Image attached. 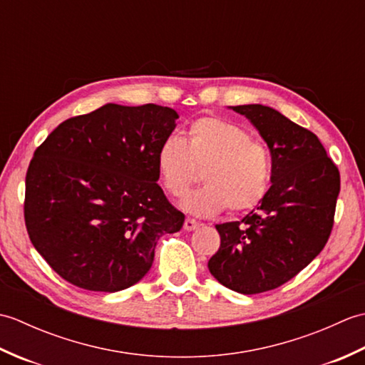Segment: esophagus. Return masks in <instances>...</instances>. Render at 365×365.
Listing matches in <instances>:
<instances>
[{
  "label": "esophagus",
  "instance_id": "1",
  "mask_svg": "<svg viewBox=\"0 0 365 365\" xmlns=\"http://www.w3.org/2000/svg\"><path fill=\"white\" fill-rule=\"evenodd\" d=\"M200 226V222H197L195 218H187L185 220V224H183V229L185 230H195Z\"/></svg>",
  "mask_w": 365,
  "mask_h": 365
}]
</instances>
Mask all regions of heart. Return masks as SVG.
Masks as SVG:
<instances>
[{
	"label": "heart",
	"mask_w": 365,
	"mask_h": 365,
	"mask_svg": "<svg viewBox=\"0 0 365 365\" xmlns=\"http://www.w3.org/2000/svg\"><path fill=\"white\" fill-rule=\"evenodd\" d=\"M157 168L165 188L182 196L204 169L207 185L185 197L188 212L208 216L229 207L232 213L254 210L273 182V155L267 144L235 122L205 115L188 127V139L169 136L157 152Z\"/></svg>",
	"instance_id": "obj_1"
}]
</instances>
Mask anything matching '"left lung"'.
Wrapping results in <instances>:
<instances>
[{
  "label": "left lung",
  "mask_w": 365,
  "mask_h": 365,
  "mask_svg": "<svg viewBox=\"0 0 365 365\" xmlns=\"http://www.w3.org/2000/svg\"><path fill=\"white\" fill-rule=\"evenodd\" d=\"M232 108L267 141L273 185L257 210L216 224L221 245L208 269L227 289L254 294L290 281L322 252L334 226L340 174L311 130L269 106Z\"/></svg>",
  "instance_id": "8db88e82"
}]
</instances>
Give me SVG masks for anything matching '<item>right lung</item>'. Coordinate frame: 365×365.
Returning <instances> with one entry per match:
<instances>
[{
  "mask_svg": "<svg viewBox=\"0 0 365 365\" xmlns=\"http://www.w3.org/2000/svg\"><path fill=\"white\" fill-rule=\"evenodd\" d=\"M168 106L108 103L64 120L37 147L26 173L31 243L80 289L119 292L150 269L160 237L185 215L157 183V152L175 128Z\"/></svg>",
  "mask_w": 365,
  "mask_h": 365,
  "instance_id": "1",
  "label": "right lung"
}]
</instances>
